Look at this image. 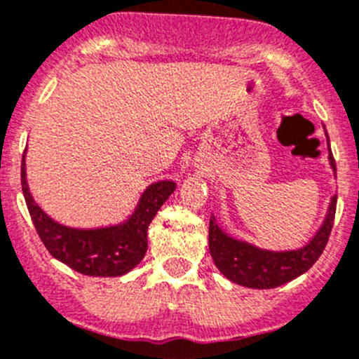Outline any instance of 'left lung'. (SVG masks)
<instances>
[{"label":"left lung","instance_id":"left-lung-1","mask_svg":"<svg viewBox=\"0 0 359 359\" xmlns=\"http://www.w3.org/2000/svg\"><path fill=\"white\" fill-rule=\"evenodd\" d=\"M324 134H326L327 146H330L326 128H324ZM327 151H330L327 155L330 167L337 177L335 158L331 155V149ZM335 210L337 196H333L330 206H327L326 217L312 240L303 247L292 248V250H269V248L248 243L247 240L231 236L218 224L215 215H211L210 254L218 271L234 284L250 289H275L309 271L313 262L320 257L327 243V238H330L331 227H333Z\"/></svg>","mask_w":359,"mask_h":359}]
</instances>
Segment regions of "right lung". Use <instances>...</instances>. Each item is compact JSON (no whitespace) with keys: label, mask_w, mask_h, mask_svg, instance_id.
Instances as JSON below:
<instances>
[{"label":"right lung","mask_w":359,"mask_h":359,"mask_svg":"<svg viewBox=\"0 0 359 359\" xmlns=\"http://www.w3.org/2000/svg\"><path fill=\"white\" fill-rule=\"evenodd\" d=\"M26 151L20 176L22 194L36 233L49 254L74 271L88 276H121L132 271L148 250V225L176 190V183L160 180L146 187L125 220L100 227H70L49 217L29 192Z\"/></svg>","instance_id":"obj_1"}]
</instances>
